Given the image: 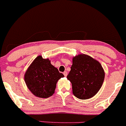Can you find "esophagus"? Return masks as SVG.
Segmentation results:
<instances>
[{"instance_id":"obj_1","label":"esophagus","mask_w":126,"mask_h":126,"mask_svg":"<svg viewBox=\"0 0 126 126\" xmlns=\"http://www.w3.org/2000/svg\"><path fill=\"white\" fill-rule=\"evenodd\" d=\"M63 75H64V76L66 77L67 76V74H68V73H67V71H64V72L63 73Z\"/></svg>"}]
</instances>
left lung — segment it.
<instances>
[{
	"mask_svg": "<svg viewBox=\"0 0 126 126\" xmlns=\"http://www.w3.org/2000/svg\"><path fill=\"white\" fill-rule=\"evenodd\" d=\"M67 79L71 82L73 93L77 98L88 99L100 90L105 79V72L97 61L80 54L73 58Z\"/></svg>",
	"mask_w": 126,
	"mask_h": 126,
	"instance_id": "obj_1",
	"label": "left lung"
}]
</instances>
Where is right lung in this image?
Masks as SVG:
<instances>
[{
	"label": "right lung",
	"instance_id": "1",
	"mask_svg": "<svg viewBox=\"0 0 126 126\" xmlns=\"http://www.w3.org/2000/svg\"><path fill=\"white\" fill-rule=\"evenodd\" d=\"M64 76L48 59L36 57L25 74V80L31 93L40 98H48L55 93L58 80Z\"/></svg>",
	"mask_w": 126,
	"mask_h": 126
}]
</instances>
